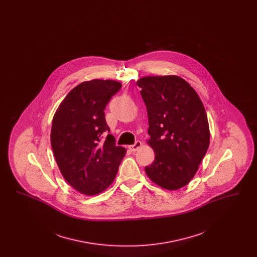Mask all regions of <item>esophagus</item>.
Returning <instances> with one entry per match:
<instances>
[{"mask_svg": "<svg viewBox=\"0 0 257 257\" xmlns=\"http://www.w3.org/2000/svg\"><path fill=\"white\" fill-rule=\"evenodd\" d=\"M142 147V142H140V141H137L136 143H135V145H132V146H129L128 148L131 150V151H137L140 147Z\"/></svg>", "mask_w": 257, "mask_h": 257, "instance_id": "esophagus-1", "label": "esophagus"}]
</instances>
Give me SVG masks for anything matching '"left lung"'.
Masks as SVG:
<instances>
[{
    "instance_id": "1",
    "label": "left lung",
    "mask_w": 257,
    "mask_h": 257,
    "mask_svg": "<svg viewBox=\"0 0 257 257\" xmlns=\"http://www.w3.org/2000/svg\"><path fill=\"white\" fill-rule=\"evenodd\" d=\"M148 115L147 144L155 160L146 167L150 180L174 191L189 183L207 152V114L196 90L175 75L148 76L137 81Z\"/></svg>"
}]
</instances>
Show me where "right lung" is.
Listing matches in <instances>:
<instances>
[{
	"mask_svg": "<svg viewBox=\"0 0 257 257\" xmlns=\"http://www.w3.org/2000/svg\"><path fill=\"white\" fill-rule=\"evenodd\" d=\"M121 87L112 80L83 82L62 100L51 128V146L63 178L78 192L94 196L104 192L117 173L126 149L105 119L106 105Z\"/></svg>",
	"mask_w": 257,
	"mask_h": 257,
	"instance_id": "right-lung-1",
	"label": "right lung"
}]
</instances>
